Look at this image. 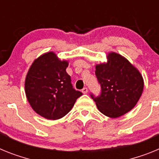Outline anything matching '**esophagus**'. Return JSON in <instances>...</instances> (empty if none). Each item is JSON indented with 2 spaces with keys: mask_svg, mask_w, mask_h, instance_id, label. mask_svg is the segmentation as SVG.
<instances>
[{
  "mask_svg": "<svg viewBox=\"0 0 159 159\" xmlns=\"http://www.w3.org/2000/svg\"><path fill=\"white\" fill-rule=\"evenodd\" d=\"M81 92L83 93H88V89L86 87H84L83 89H81Z\"/></svg>",
  "mask_w": 159,
  "mask_h": 159,
  "instance_id": "obj_1",
  "label": "esophagus"
}]
</instances>
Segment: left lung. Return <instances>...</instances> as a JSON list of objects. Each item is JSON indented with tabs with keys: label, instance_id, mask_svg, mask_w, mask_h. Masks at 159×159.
I'll use <instances>...</instances> for the list:
<instances>
[{
	"label": "left lung",
	"instance_id": "1",
	"mask_svg": "<svg viewBox=\"0 0 159 159\" xmlns=\"http://www.w3.org/2000/svg\"><path fill=\"white\" fill-rule=\"evenodd\" d=\"M95 75L101 93L90 96L101 113L118 118L134 107L143 93V78L139 70L125 57L115 53L108 55L106 64L96 66Z\"/></svg>",
	"mask_w": 159,
	"mask_h": 159
}]
</instances>
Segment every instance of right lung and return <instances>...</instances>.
<instances>
[{"instance_id":"right-lung-1","label":"right lung","mask_w":159,"mask_h":159,"mask_svg":"<svg viewBox=\"0 0 159 159\" xmlns=\"http://www.w3.org/2000/svg\"><path fill=\"white\" fill-rule=\"evenodd\" d=\"M68 61L54 53L41 55L32 64L25 78V94L32 108L47 119L56 120L71 110L82 93L76 90L66 70Z\"/></svg>"}]
</instances>
